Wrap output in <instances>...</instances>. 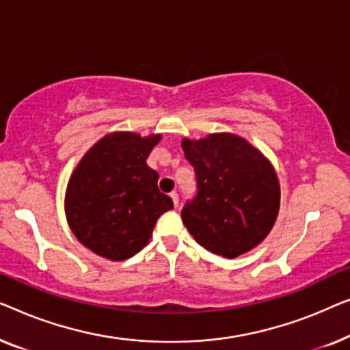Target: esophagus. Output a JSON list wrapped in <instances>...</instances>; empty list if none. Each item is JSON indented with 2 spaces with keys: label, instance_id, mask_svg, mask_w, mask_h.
Listing matches in <instances>:
<instances>
[{
  "label": "esophagus",
  "instance_id": "obj_1",
  "mask_svg": "<svg viewBox=\"0 0 350 350\" xmlns=\"http://www.w3.org/2000/svg\"><path fill=\"white\" fill-rule=\"evenodd\" d=\"M170 196H171V200H173V204H174V208H177V206H179V195H177L176 191H171Z\"/></svg>",
  "mask_w": 350,
  "mask_h": 350
}]
</instances>
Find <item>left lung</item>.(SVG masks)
<instances>
[{"mask_svg": "<svg viewBox=\"0 0 350 350\" xmlns=\"http://www.w3.org/2000/svg\"><path fill=\"white\" fill-rule=\"evenodd\" d=\"M182 149L195 170L196 195L180 215L196 243L225 258L257 247L271 231L280 204L269 160L231 133L198 141L184 137Z\"/></svg>", "mask_w": 350, "mask_h": 350, "instance_id": "1", "label": "left lung"}]
</instances>
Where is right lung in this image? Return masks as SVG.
Returning a JSON list of instances; mask_svg holds the SVG:
<instances>
[{
    "label": "right lung",
    "instance_id": "obj_1",
    "mask_svg": "<svg viewBox=\"0 0 350 350\" xmlns=\"http://www.w3.org/2000/svg\"><path fill=\"white\" fill-rule=\"evenodd\" d=\"M161 135L117 131L101 137L79 161L68 182L65 213L76 238L100 257L120 262L152 238L157 220L173 209L147 166Z\"/></svg>",
    "mask_w": 350,
    "mask_h": 350
}]
</instances>
